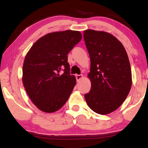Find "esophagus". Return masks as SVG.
Returning <instances> with one entry per match:
<instances>
[{
	"label": "esophagus",
	"mask_w": 148,
	"mask_h": 148,
	"mask_svg": "<svg viewBox=\"0 0 148 148\" xmlns=\"http://www.w3.org/2000/svg\"><path fill=\"white\" fill-rule=\"evenodd\" d=\"M83 78V75L82 74H76V81H77V82H79L81 79H82Z\"/></svg>",
	"instance_id": "obj_1"
}]
</instances>
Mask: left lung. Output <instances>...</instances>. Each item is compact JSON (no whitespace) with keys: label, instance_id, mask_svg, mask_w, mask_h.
<instances>
[{"label":"left lung","instance_id":"obj_1","mask_svg":"<svg viewBox=\"0 0 148 148\" xmlns=\"http://www.w3.org/2000/svg\"><path fill=\"white\" fill-rule=\"evenodd\" d=\"M84 38L90 58V90L85 94L88 106L106 115L122 105L132 87V70L125 47L103 31L86 30Z\"/></svg>","mask_w":148,"mask_h":148}]
</instances>
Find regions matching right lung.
I'll return each mask as SVG.
<instances>
[{"mask_svg":"<svg viewBox=\"0 0 148 148\" xmlns=\"http://www.w3.org/2000/svg\"><path fill=\"white\" fill-rule=\"evenodd\" d=\"M79 31L54 32L40 37L27 53L22 81L30 99L42 111L53 113L63 106L76 85L67 54L81 41Z\"/></svg>","mask_w":148,"mask_h":148,"instance_id":"1","label":"right lung"}]
</instances>
